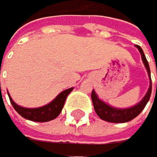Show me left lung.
<instances>
[{
  "mask_svg": "<svg viewBox=\"0 0 157 157\" xmlns=\"http://www.w3.org/2000/svg\"><path fill=\"white\" fill-rule=\"evenodd\" d=\"M136 48L139 50V52H140V54L142 56L144 65H145V67H146V69L147 71L148 78H150V87H148V90L140 102H138L137 105H135L134 106L128 107V108H117V107H113L109 105H107L106 102L101 101V98L98 97V95L96 94V92L93 90V92H92V101H93V105H94L95 111L98 114V116L102 120L107 121V122H111V123H124V122L131 121L132 119H134V118L137 117L139 114H140V113L143 111L144 108H145V106L147 105V101H150V98L151 95V78L150 65H148V62L146 59V56H145V54H144L142 48L138 45L136 46Z\"/></svg>",
  "mask_w": 157,
  "mask_h": 157,
  "instance_id": "left-lung-1",
  "label": "left lung"
}]
</instances>
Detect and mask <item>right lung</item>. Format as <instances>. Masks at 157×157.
<instances>
[{
	"mask_svg": "<svg viewBox=\"0 0 157 157\" xmlns=\"http://www.w3.org/2000/svg\"><path fill=\"white\" fill-rule=\"evenodd\" d=\"M73 88H69V89L62 91L59 95H57L56 98L54 101H52L50 103L41 106V107H36V108H27L20 106L12 101L10 94L7 93V95L10 97V101L11 102L12 106L14 109L19 113V114L24 117L25 119H28L31 121L35 122H47L54 120L59 115V113L62 110V107L64 105V102L67 96L70 94Z\"/></svg>",
	"mask_w": 157,
	"mask_h": 157,
	"instance_id": "right-lung-1",
	"label": "right lung"
}]
</instances>
